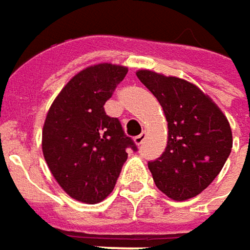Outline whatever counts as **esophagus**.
Returning <instances> with one entry per match:
<instances>
[{"label": "esophagus", "instance_id": "1", "mask_svg": "<svg viewBox=\"0 0 250 250\" xmlns=\"http://www.w3.org/2000/svg\"><path fill=\"white\" fill-rule=\"evenodd\" d=\"M146 131H143L141 134H138L137 137H134V143H136L137 146L143 144V143H144V140H146Z\"/></svg>", "mask_w": 250, "mask_h": 250}]
</instances>
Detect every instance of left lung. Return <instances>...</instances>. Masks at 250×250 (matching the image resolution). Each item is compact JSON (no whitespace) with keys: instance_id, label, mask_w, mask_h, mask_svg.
<instances>
[{"instance_id":"1","label":"left lung","mask_w":250,"mask_h":250,"mask_svg":"<svg viewBox=\"0 0 250 250\" xmlns=\"http://www.w3.org/2000/svg\"><path fill=\"white\" fill-rule=\"evenodd\" d=\"M168 122L162 155L148 168L157 188L175 201L200 194L221 172L232 148L231 125L208 95L194 83L155 71L138 70Z\"/></svg>"}]
</instances>
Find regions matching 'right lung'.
<instances>
[{
  "mask_svg": "<svg viewBox=\"0 0 250 250\" xmlns=\"http://www.w3.org/2000/svg\"><path fill=\"white\" fill-rule=\"evenodd\" d=\"M127 71L110 62L83 68L65 83L47 112L43 157L61 189L77 201L104 200L127 159L125 148L137 149L119 119L109 117L104 107Z\"/></svg>",
  "mask_w": 250,
  "mask_h": 250,
  "instance_id": "1",
  "label": "right lung"
}]
</instances>
